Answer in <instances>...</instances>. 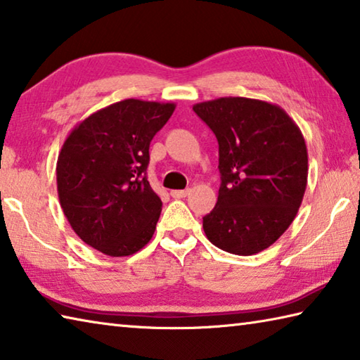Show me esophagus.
Listing matches in <instances>:
<instances>
[{"label": "esophagus", "mask_w": 360, "mask_h": 360, "mask_svg": "<svg viewBox=\"0 0 360 360\" xmlns=\"http://www.w3.org/2000/svg\"><path fill=\"white\" fill-rule=\"evenodd\" d=\"M188 193H191L188 188H186V191H172V197L173 198H186Z\"/></svg>", "instance_id": "esophagus-1"}]
</instances>
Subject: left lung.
I'll return each mask as SVG.
<instances>
[{"label": "left lung", "instance_id": "left-lung-1", "mask_svg": "<svg viewBox=\"0 0 360 360\" xmlns=\"http://www.w3.org/2000/svg\"><path fill=\"white\" fill-rule=\"evenodd\" d=\"M219 141L221 184L202 217L211 243L233 255H255L288 230L302 202L309 154L304 135L283 108L248 97L193 105Z\"/></svg>", "mask_w": 360, "mask_h": 360}]
</instances>
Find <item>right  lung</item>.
I'll list each match as a JSON object with an SVG mask.
<instances>
[{"label": "right lung", "mask_w": 360, "mask_h": 360, "mask_svg": "<svg viewBox=\"0 0 360 360\" xmlns=\"http://www.w3.org/2000/svg\"><path fill=\"white\" fill-rule=\"evenodd\" d=\"M174 108L126 99L72 129L58 155L56 184L63 212L83 243L108 257H129L151 240L162 201L146 179L149 145Z\"/></svg>", "instance_id": "1"}]
</instances>
